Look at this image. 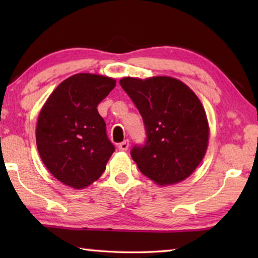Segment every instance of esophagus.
<instances>
[{"label": "esophagus", "instance_id": "obj_1", "mask_svg": "<svg viewBox=\"0 0 258 258\" xmlns=\"http://www.w3.org/2000/svg\"><path fill=\"white\" fill-rule=\"evenodd\" d=\"M128 147H130V141H128V140H124L123 142H120L118 145V149L126 151L128 149Z\"/></svg>", "mask_w": 258, "mask_h": 258}]
</instances>
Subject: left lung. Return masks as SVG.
Here are the masks:
<instances>
[{
  "label": "left lung",
  "mask_w": 258,
  "mask_h": 258,
  "mask_svg": "<svg viewBox=\"0 0 258 258\" xmlns=\"http://www.w3.org/2000/svg\"><path fill=\"white\" fill-rule=\"evenodd\" d=\"M119 84L145 124L146 142L131 150L140 171L159 185L185 180L208 145L206 112L197 95L184 83L166 76L125 77Z\"/></svg>",
  "instance_id": "1"
}]
</instances>
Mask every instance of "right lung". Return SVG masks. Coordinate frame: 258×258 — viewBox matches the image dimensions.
<instances>
[{
    "label": "right lung",
    "instance_id": "obj_1",
    "mask_svg": "<svg viewBox=\"0 0 258 258\" xmlns=\"http://www.w3.org/2000/svg\"><path fill=\"white\" fill-rule=\"evenodd\" d=\"M116 86L112 78L76 74L52 92L36 126L38 154L56 180L83 189L102 175L115 151L98 104Z\"/></svg>",
    "mask_w": 258,
    "mask_h": 258
}]
</instances>
